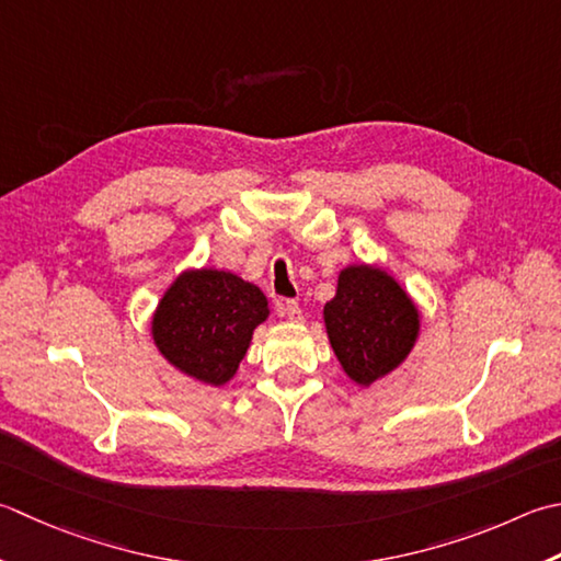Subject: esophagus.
I'll list each match as a JSON object with an SVG mask.
<instances>
[{"mask_svg": "<svg viewBox=\"0 0 561 561\" xmlns=\"http://www.w3.org/2000/svg\"><path fill=\"white\" fill-rule=\"evenodd\" d=\"M277 313L279 316H284V318H289L291 323H301L304 321V313H301V306L296 304V301H284V304H279L277 306Z\"/></svg>", "mask_w": 561, "mask_h": 561, "instance_id": "1", "label": "esophagus"}]
</instances>
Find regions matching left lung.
Instances as JSON below:
<instances>
[{"mask_svg":"<svg viewBox=\"0 0 561 561\" xmlns=\"http://www.w3.org/2000/svg\"><path fill=\"white\" fill-rule=\"evenodd\" d=\"M328 340L345 375L359 387L397 369L419 340L421 313L389 272L350 265L323 306Z\"/></svg>","mask_w":561,"mask_h":561,"instance_id":"8db88e82","label":"left lung"}]
</instances>
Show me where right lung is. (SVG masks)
Instances as JSON below:
<instances>
[{"mask_svg":"<svg viewBox=\"0 0 561 561\" xmlns=\"http://www.w3.org/2000/svg\"><path fill=\"white\" fill-rule=\"evenodd\" d=\"M267 316V299L255 284L204 267L186 270L170 284L150 325L156 347L172 367L208 387H224Z\"/></svg>","mask_w":561,"mask_h":561,"instance_id":"right-lung-1","label":"right lung"}]
</instances>
